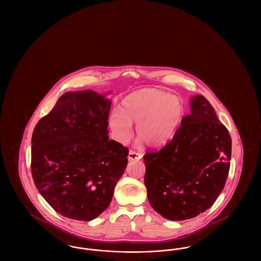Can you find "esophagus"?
<instances>
[{
  "label": "esophagus",
  "instance_id": "1",
  "mask_svg": "<svg viewBox=\"0 0 261 261\" xmlns=\"http://www.w3.org/2000/svg\"><path fill=\"white\" fill-rule=\"evenodd\" d=\"M142 158V153L141 152H137L135 150H130L129 154H128V160L129 161H138Z\"/></svg>",
  "mask_w": 261,
  "mask_h": 261
}]
</instances>
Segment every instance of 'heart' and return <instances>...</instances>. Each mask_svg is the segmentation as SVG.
I'll return each instance as SVG.
<instances>
[{
  "label": "heart",
  "mask_w": 261,
  "mask_h": 261,
  "mask_svg": "<svg viewBox=\"0 0 261 261\" xmlns=\"http://www.w3.org/2000/svg\"><path fill=\"white\" fill-rule=\"evenodd\" d=\"M185 113V105L177 96L147 89L126 97L121 110L111 113L110 126L118 140L125 143L132 136L131 123H136L139 139L149 147L158 148L173 138Z\"/></svg>",
  "instance_id": "heart-1"
}]
</instances>
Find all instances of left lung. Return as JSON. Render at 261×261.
Segmentation results:
<instances>
[{"label":"left lung","instance_id":"obj_1","mask_svg":"<svg viewBox=\"0 0 261 261\" xmlns=\"http://www.w3.org/2000/svg\"><path fill=\"white\" fill-rule=\"evenodd\" d=\"M232 140L211 102L191 100L172 140L144 155L145 185L151 207L169 220H186L208 210L223 190Z\"/></svg>","mask_w":261,"mask_h":261}]
</instances>
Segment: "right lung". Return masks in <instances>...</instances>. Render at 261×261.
Segmentation results:
<instances>
[{
	"instance_id": "1",
	"label": "right lung",
	"mask_w": 261,
	"mask_h": 261,
	"mask_svg": "<svg viewBox=\"0 0 261 261\" xmlns=\"http://www.w3.org/2000/svg\"><path fill=\"white\" fill-rule=\"evenodd\" d=\"M111 100L92 90L67 92L32 134L38 191L62 216L90 221L106 211L124 173L129 149L109 140Z\"/></svg>"
}]
</instances>
